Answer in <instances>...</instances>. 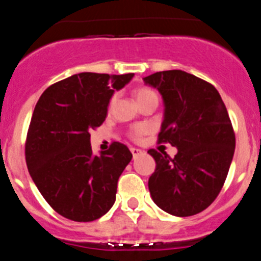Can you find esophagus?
<instances>
[{
    "mask_svg": "<svg viewBox=\"0 0 261 261\" xmlns=\"http://www.w3.org/2000/svg\"><path fill=\"white\" fill-rule=\"evenodd\" d=\"M130 151H132L133 156H137L142 153L141 149H137V147H130Z\"/></svg>",
    "mask_w": 261,
    "mask_h": 261,
    "instance_id": "esophagus-1",
    "label": "esophagus"
}]
</instances>
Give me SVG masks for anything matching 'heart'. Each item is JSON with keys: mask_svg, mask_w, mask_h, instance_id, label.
<instances>
[{"mask_svg": "<svg viewBox=\"0 0 261 261\" xmlns=\"http://www.w3.org/2000/svg\"><path fill=\"white\" fill-rule=\"evenodd\" d=\"M135 98H136V100H137L138 105H141V103H144V102H147V100H156V102H158V95L154 93L153 90L147 89V87H140V89L136 90ZM112 102H114V99L111 100V103ZM144 133H145V126L138 125V126H135V128L132 129V133H130V135H132L133 138H138V137H141Z\"/></svg>", "mask_w": 261, "mask_h": 261, "instance_id": "b5f03b06", "label": "heart"}]
</instances>
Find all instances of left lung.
<instances>
[{
    "mask_svg": "<svg viewBox=\"0 0 261 261\" xmlns=\"http://www.w3.org/2000/svg\"><path fill=\"white\" fill-rule=\"evenodd\" d=\"M162 95L159 142L177 149L174 158L150 150L156 163L149 177L151 199L166 213L188 217L206 209L220 193L235 150V135L220 93L183 70L144 78Z\"/></svg>",
    "mask_w": 261,
    "mask_h": 261,
    "instance_id": "obj_1",
    "label": "left lung"
}]
</instances>
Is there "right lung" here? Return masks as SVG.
Segmentation results:
<instances>
[{"label":"right lung","instance_id":"add662e5","mask_svg":"<svg viewBox=\"0 0 261 261\" xmlns=\"http://www.w3.org/2000/svg\"><path fill=\"white\" fill-rule=\"evenodd\" d=\"M133 75L78 73L48 87L36 103L27 168L45 201L68 220L95 221L115 204L117 180L132 153L114 142L95 155L90 129L102 125L110 99Z\"/></svg>","mask_w":261,"mask_h":261}]
</instances>
